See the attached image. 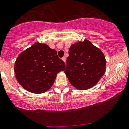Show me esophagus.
Here are the masks:
<instances>
[{
	"instance_id": "34e87169",
	"label": "esophagus",
	"mask_w": 129,
	"mask_h": 129,
	"mask_svg": "<svg viewBox=\"0 0 129 129\" xmlns=\"http://www.w3.org/2000/svg\"><path fill=\"white\" fill-rule=\"evenodd\" d=\"M62 60H63V61L64 62V63H66V58L63 57V58H62Z\"/></svg>"
}]
</instances>
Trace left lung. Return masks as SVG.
Instances as JSON below:
<instances>
[{
  "label": "left lung",
  "instance_id": "8db88e82",
  "mask_svg": "<svg viewBox=\"0 0 129 129\" xmlns=\"http://www.w3.org/2000/svg\"><path fill=\"white\" fill-rule=\"evenodd\" d=\"M105 71V55L89 41L85 39L70 47L64 73L77 89L83 90L95 86Z\"/></svg>",
  "mask_w": 129,
  "mask_h": 129
}]
</instances>
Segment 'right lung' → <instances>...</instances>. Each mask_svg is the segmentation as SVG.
I'll return each instance as SVG.
<instances>
[{
	"label": "right lung",
	"mask_w": 129,
	"mask_h": 129,
	"mask_svg": "<svg viewBox=\"0 0 129 129\" xmlns=\"http://www.w3.org/2000/svg\"><path fill=\"white\" fill-rule=\"evenodd\" d=\"M65 68L55 50L45 44L36 42L19 55L14 70L16 80L24 89L42 93L52 87L56 74Z\"/></svg>",
	"instance_id": "right-lung-1"
}]
</instances>
